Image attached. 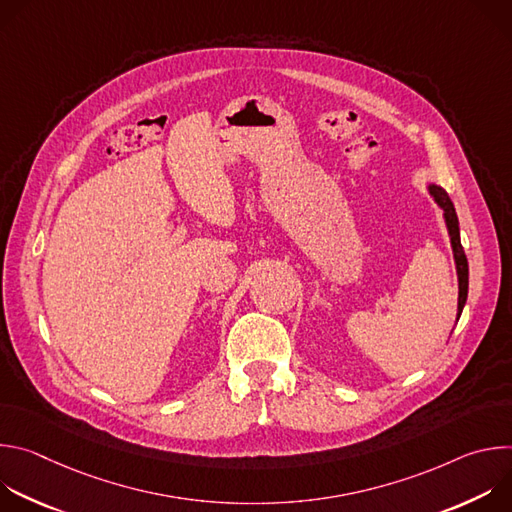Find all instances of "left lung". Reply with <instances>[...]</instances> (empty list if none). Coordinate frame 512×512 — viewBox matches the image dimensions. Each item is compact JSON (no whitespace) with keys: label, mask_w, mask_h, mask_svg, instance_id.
I'll return each mask as SVG.
<instances>
[{"label":"left lung","mask_w":512,"mask_h":512,"mask_svg":"<svg viewBox=\"0 0 512 512\" xmlns=\"http://www.w3.org/2000/svg\"><path fill=\"white\" fill-rule=\"evenodd\" d=\"M427 192L435 200V204L440 206L442 212H444V223H446V229H448V235H450V245H452V251H454L456 273H458V314H456V322H458L460 316H462V310L466 306V300H468V259H466V253H464L462 243H460L458 214H456L454 202L450 200L448 192L442 186L427 184Z\"/></svg>","instance_id":"obj_1"}]
</instances>
